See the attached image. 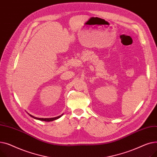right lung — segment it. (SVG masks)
Masks as SVG:
<instances>
[{"label":"right lung","instance_id":"obj_1","mask_svg":"<svg viewBox=\"0 0 157 157\" xmlns=\"http://www.w3.org/2000/svg\"><path fill=\"white\" fill-rule=\"evenodd\" d=\"M30 116L32 118H34L35 119H37V120H42V121H53V120H55L58 118H59L60 117H61V116H59V117H55V118H36V117H34L32 116V115L29 114Z\"/></svg>","mask_w":157,"mask_h":157}]
</instances>
